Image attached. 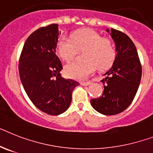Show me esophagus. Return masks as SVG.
Masks as SVG:
<instances>
[{"mask_svg":"<svg viewBox=\"0 0 153 153\" xmlns=\"http://www.w3.org/2000/svg\"><path fill=\"white\" fill-rule=\"evenodd\" d=\"M90 84V82H80V84L83 86H88Z\"/></svg>","mask_w":153,"mask_h":153,"instance_id":"34e87169","label":"esophagus"}]
</instances>
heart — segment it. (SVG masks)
I'll return each instance as SVG.
<instances>
[{"label": "heart", "instance_id": "heart-1", "mask_svg": "<svg viewBox=\"0 0 153 153\" xmlns=\"http://www.w3.org/2000/svg\"><path fill=\"white\" fill-rule=\"evenodd\" d=\"M57 52L63 60L71 61L77 50H85L84 62H74L65 65L64 71L68 77L83 80L97 67L105 69L110 67L116 58V50L110 40L103 38L101 34L91 29L77 30L71 38L62 36L57 42Z\"/></svg>", "mask_w": 153, "mask_h": 153}]
</instances>
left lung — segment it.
Returning <instances> with one entry per match:
<instances>
[{"mask_svg":"<svg viewBox=\"0 0 153 153\" xmlns=\"http://www.w3.org/2000/svg\"><path fill=\"white\" fill-rule=\"evenodd\" d=\"M116 45L117 55L101 80L104 91L100 98L91 100L92 107L106 116L124 111L135 97L142 78V65L137 49L129 36L114 29H107Z\"/></svg>","mask_w":153,"mask_h":153,"instance_id":"obj_1","label":"left lung"}]
</instances>
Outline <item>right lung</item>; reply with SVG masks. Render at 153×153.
Here are the masks:
<instances>
[{
	"instance_id": "right-lung-1",
	"label": "right lung",
	"mask_w": 153,
	"mask_h": 153,
	"mask_svg": "<svg viewBox=\"0 0 153 153\" xmlns=\"http://www.w3.org/2000/svg\"><path fill=\"white\" fill-rule=\"evenodd\" d=\"M60 34L58 24L34 31L24 44L19 64L20 79L31 102L40 110L53 116L67 110L72 93L79 84L61 76L62 65L56 55Z\"/></svg>"
}]
</instances>
